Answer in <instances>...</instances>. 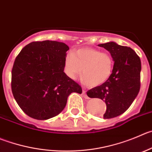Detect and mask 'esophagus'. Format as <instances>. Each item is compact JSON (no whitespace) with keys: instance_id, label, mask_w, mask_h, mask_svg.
Masks as SVG:
<instances>
[{"instance_id":"obj_1","label":"esophagus","mask_w":152,"mask_h":152,"mask_svg":"<svg viewBox=\"0 0 152 152\" xmlns=\"http://www.w3.org/2000/svg\"><path fill=\"white\" fill-rule=\"evenodd\" d=\"M83 97H84L86 99H88V95H87V94H86V91H84V90L83 91Z\"/></svg>"}]
</instances>
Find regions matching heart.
Masks as SVG:
<instances>
[{
  "label": "heart",
  "mask_w": 152,
  "mask_h": 152,
  "mask_svg": "<svg viewBox=\"0 0 152 152\" xmlns=\"http://www.w3.org/2000/svg\"><path fill=\"white\" fill-rule=\"evenodd\" d=\"M113 59L107 52L95 49H80L66 55L64 72L70 79L81 74L82 80L91 87L101 86L113 73Z\"/></svg>",
  "instance_id": "obj_1"
}]
</instances>
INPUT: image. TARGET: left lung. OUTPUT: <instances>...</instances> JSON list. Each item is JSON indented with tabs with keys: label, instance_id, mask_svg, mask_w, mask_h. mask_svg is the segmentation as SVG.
Segmentation results:
<instances>
[{
	"label": "left lung",
	"instance_id": "obj_1",
	"mask_svg": "<svg viewBox=\"0 0 152 152\" xmlns=\"http://www.w3.org/2000/svg\"><path fill=\"white\" fill-rule=\"evenodd\" d=\"M98 46L110 52L114 61L113 73L103 85L88 91L87 95L105 102L106 111L103 118H113L124 113L140 91L141 61L131 48L115 42Z\"/></svg>",
	"mask_w": 152,
	"mask_h": 152
}]
</instances>
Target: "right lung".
Listing matches in <instances>:
<instances>
[{
  "label": "right lung",
  "mask_w": 152,
  "mask_h": 152,
  "mask_svg": "<svg viewBox=\"0 0 152 152\" xmlns=\"http://www.w3.org/2000/svg\"><path fill=\"white\" fill-rule=\"evenodd\" d=\"M67 45L61 42H33L22 49L12 69V92L24 113L47 120L61 113L69 95L82 88L64 70Z\"/></svg>",
  "instance_id": "obj_1"
}]
</instances>
